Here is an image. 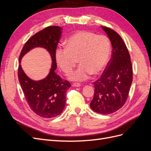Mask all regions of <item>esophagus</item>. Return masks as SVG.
I'll return each mask as SVG.
<instances>
[{"label":"esophagus","instance_id":"34e87169","mask_svg":"<svg viewBox=\"0 0 151 151\" xmlns=\"http://www.w3.org/2000/svg\"><path fill=\"white\" fill-rule=\"evenodd\" d=\"M73 86L77 87V88H78V87L81 86V84L80 83H73Z\"/></svg>","mask_w":151,"mask_h":151}]
</instances>
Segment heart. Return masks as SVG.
<instances>
[{"label": "heart", "instance_id": "b5f03b06", "mask_svg": "<svg viewBox=\"0 0 151 151\" xmlns=\"http://www.w3.org/2000/svg\"><path fill=\"white\" fill-rule=\"evenodd\" d=\"M65 46L55 49V58L66 74L72 71L78 58L80 65L68 76L72 81H84L92 74H100L110 57L111 45L108 38L88 31H78L68 36Z\"/></svg>", "mask_w": 151, "mask_h": 151}]
</instances>
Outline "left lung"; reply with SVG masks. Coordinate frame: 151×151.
I'll return each instance as SVG.
<instances>
[{"label": "left lung", "instance_id": "1", "mask_svg": "<svg viewBox=\"0 0 151 151\" xmlns=\"http://www.w3.org/2000/svg\"><path fill=\"white\" fill-rule=\"evenodd\" d=\"M112 45L111 58L100 79L93 83L94 98L91 109L108 115L121 108L127 101L133 79L130 56L121 36L114 30L101 26Z\"/></svg>", "mask_w": 151, "mask_h": 151}]
</instances>
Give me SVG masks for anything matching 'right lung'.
<instances>
[{"instance_id":"obj_1","label":"right lung","mask_w":151,"mask_h":151,"mask_svg":"<svg viewBox=\"0 0 151 151\" xmlns=\"http://www.w3.org/2000/svg\"><path fill=\"white\" fill-rule=\"evenodd\" d=\"M61 35L62 28L60 26L45 28L27 41L19 55L18 79L22 90L32 111L43 118L55 117L63 111L65 106L67 91L71 86L69 82L63 80L55 72L57 62L55 58V50ZM36 47L46 49L52 60L49 75L40 81L31 80L26 76L20 64L22 57Z\"/></svg>"}]
</instances>
